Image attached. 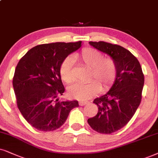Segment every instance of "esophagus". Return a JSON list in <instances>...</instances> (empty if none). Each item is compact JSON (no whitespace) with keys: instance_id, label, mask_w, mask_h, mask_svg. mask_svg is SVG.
Segmentation results:
<instances>
[{"instance_id":"1","label":"esophagus","mask_w":158,"mask_h":158,"mask_svg":"<svg viewBox=\"0 0 158 158\" xmlns=\"http://www.w3.org/2000/svg\"><path fill=\"white\" fill-rule=\"evenodd\" d=\"M87 103H88V101H79V106H85V104H87Z\"/></svg>"}]
</instances>
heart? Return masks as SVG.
Returning <instances> with one entry per match:
<instances>
[{
  "label": "heart",
  "mask_w": 158,
  "mask_h": 158,
  "mask_svg": "<svg viewBox=\"0 0 158 158\" xmlns=\"http://www.w3.org/2000/svg\"><path fill=\"white\" fill-rule=\"evenodd\" d=\"M74 59L81 64L89 68V82L76 83L68 89L69 97L77 100H85L97 93L98 88L103 91L109 88L117 75V66L111 57H103V54L93 48H85L80 53L76 54ZM60 74L65 84L74 79L73 63L71 57L63 60L60 68Z\"/></svg>",
  "instance_id": "b5f03b06"
}]
</instances>
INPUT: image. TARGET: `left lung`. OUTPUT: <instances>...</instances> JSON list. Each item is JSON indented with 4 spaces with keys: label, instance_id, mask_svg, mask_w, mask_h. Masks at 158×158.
<instances>
[{
    "label": "left lung",
    "instance_id": "obj_1",
    "mask_svg": "<svg viewBox=\"0 0 158 158\" xmlns=\"http://www.w3.org/2000/svg\"><path fill=\"white\" fill-rule=\"evenodd\" d=\"M89 44L110 56L117 66V75L110 89L94 100L98 107L97 114L87 119L94 131L110 134L126 125L134 115L141 101L144 77L139 60L127 49L104 41Z\"/></svg>",
    "mask_w": 158,
    "mask_h": 158
}]
</instances>
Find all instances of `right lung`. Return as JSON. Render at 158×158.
Returning a JSON list of instances; mask_svg holds the SVG:
<instances>
[{"instance_id": "1", "label": "right lung", "mask_w": 158, "mask_h": 158, "mask_svg": "<svg viewBox=\"0 0 158 158\" xmlns=\"http://www.w3.org/2000/svg\"><path fill=\"white\" fill-rule=\"evenodd\" d=\"M81 41L56 42L35 46L16 67L13 87L18 109L31 126L52 131L66 121L77 101H59L65 88L60 68L70 54L81 47Z\"/></svg>"}]
</instances>
